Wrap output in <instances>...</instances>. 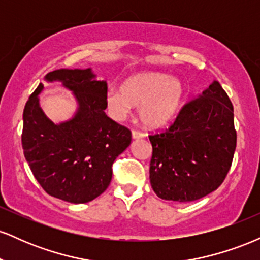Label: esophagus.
Instances as JSON below:
<instances>
[{
    "mask_svg": "<svg viewBox=\"0 0 260 260\" xmlns=\"http://www.w3.org/2000/svg\"><path fill=\"white\" fill-rule=\"evenodd\" d=\"M145 137V134L144 133H142V132H139V131H132V138L133 139H142V138H144Z\"/></svg>",
    "mask_w": 260,
    "mask_h": 260,
    "instance_id": "1",
    "label": "esophagus"
}]
</instances>
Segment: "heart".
Wrapping results in <instances>:
<instances>
[{
  "label": "heart",
  "instance_id": "1",
  "mask_svg": "<svg viewBox=\"0 0 260 260\" xmlns=\"http://www.w3.org/2000/svg\"><path fill=\"white\" fill-rule=\"evenodd\" d=\"M186 89L181 79L161 72H140L122 82L120 89L106 94L110 115L123 120L133 106H139V120L148 128H160L177 115Z\"/></svg>",
  "mask_w": 260,
  "mask_h": 260
}]
</instances>
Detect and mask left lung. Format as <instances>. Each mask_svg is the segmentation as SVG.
<instances>
[{"instance_id":"left-lung-1","label":"left lung","mask_w":260,"mask_h":260,"mask_svg":"<svg viewBox=\"0 0 260 260\" xmlns=\"http://www.w3.org/2000/svg\"><path fill=\"white\" fill-rule=\"evenodd\" d=\"M151 188L165 201L193 202L219 188L234 159V106L214 80L162 133L149 136Z\"/></svg>"}]
</instances>
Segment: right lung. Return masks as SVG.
<instances>
[{
    "label": "right lung",
    "mask_w": 260,
    "mask_h": 260,
    "mask_svg": "<svg viewBox=\"0 0 260 260\" xmlns=\"http://www.w3.org/2000/svg\"><path fill=\"white\" fill-rule=\"evenodd\" d=\"M45 80L61 82L78 109L71 120L53 123L39 103V84L23 112L22 145L32 175L47 194L82 204L99 197L112 178V164L129 147L132 133L107 117V84L91 68L56 70Z\"/></svg>",
    "instance_id": "add662e5"
}]
</instances>
